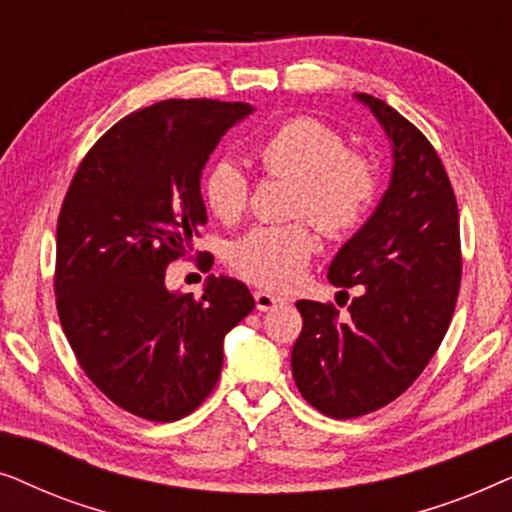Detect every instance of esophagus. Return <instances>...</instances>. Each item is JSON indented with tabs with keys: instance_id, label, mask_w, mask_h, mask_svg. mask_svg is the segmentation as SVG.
<instances>
[{
	"instance_id": "34e87169",
	"label": "esophagus",
	"mask_w": 512,
	"mask_h": 512,
	"mask_svg": "<svg viewBox=\"0 0 512 512\" xmlns=\"http://www.w3.org/2000/svg\"><path fill=\"white\" fill-rule=\"evenodd\" d=\"M254 300H256V310H261V312L275 310V307L284 305V298L272 296V293H268V291H256L254 293Z\"/></svg>"
}]
</instances>
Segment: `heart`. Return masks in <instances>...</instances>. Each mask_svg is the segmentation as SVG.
Wrapping results in <instances>:
<instances>
[{
  "instance_id": "b5f03b06",
  "label": "heart",
  "mask_w": 512,
  "mask_h": 512,
  "mask_svg": "<svg viewBox=\"0 0 512 512\" xmlns=\"http://www.w3.org/2000/svg\"><path fill=\"white\" fill-rule=\"evenodd\" d=\"M256 158L272 177L293 181L291 214L310 216L328 235L352 233L366 219L377 193V167L366 153L347 149L345 137L317 118H291L258 144ZM216 219L235 223L249 202V179L233 160L209 167L202 184ZM319 249L307 221L258 226L235 242L230 265L237 275L270 291H286L303 277Z\"/></svg>"
}]
</instances>
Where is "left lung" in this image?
Instances as JSON below:
<instances>
[{
    "label": "left lung",
    "instance_id": "8db88e82",
    "mask_svg": "<svg viewBox=\"0 0 512 512\" xmlns=\"http://www.w3.org/2000/svg\"><path fill=\"white\" fill-rule=\"evenodd\" d=\"M354 97L391 144L389 188L328 265L333 286H361L349 317L298 300L303 331L291 352L298 391L333 419L380 410L422 375L445 338L461 282L457 198L436 149L387 102Z\"/></svg>",
    "mask_w": 512,
    "mask_h": 512
}]
</instances>
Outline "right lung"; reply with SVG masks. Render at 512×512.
<instances>
[{
	"label": "right lung",
	"instance_id": "right-lung-1",
	"mask_svg": "<svg viewBox=\"0 0 512 512\" xmlns=\"http://www.w3.org/2000/svg\"><path fill=\"white\" fill-rule=\"evenodd\" d=\"M254 107L165 100L104 132L58 219L55 303L86 373L118 408L174 422L212 394L223 338L254 310L247 286L209 275L200 298L165 286L207 223L200 177Z\"/></svg>",
	"mask_w": 512,
	"mask_h": 512
}]
</instances>
